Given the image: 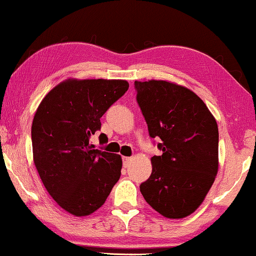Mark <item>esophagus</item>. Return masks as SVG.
<instances>
[{"mask_svg":"<svg viewBox=\"0 0 256 256\" xmlns=\"http://www.w3.org/2000/svg\"><path fill=\"white\" fill-rule=\"evenodd\" d=\"M122 162H124V168H127V166H129V164H130L132 158L130 157H124V158H122Z\"/></svg>","mask_w":256,"mask_h":256,"instance_id":"1","label":"esophagus"}]
</instances>
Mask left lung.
I'll list each match as a JSON object with an SVG mask.
<instances>
[{
  "mask_svg": "<svg viewBox=\"0 0 256 256\" xmlns=\"http://www.w3.org/2000/svg\"><path fill=\"white\" fill-rule=\"evenodd\" d=\"M137 102L151 137H159L160 156L140 186L143 198L162 216L180 220L202 204L218 172V126L195 92L168 80H135Z\"/></svg>",
  "mask_w": 256,
  "mask_h": 256,
  "instance_id": "8db88e82",
  "label": "left lung"
}]
</instances>
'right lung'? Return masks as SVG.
I'll use <instances>...</instances> for the list:
<instances>
[{"instance_id": "right-lung-1", "label": "right lung", "mask_w": 256, "mask_h": 256, "mask_svg": "<svg viewBox=\"0 0 256 256\" xmlns=\"http://www.w3.org/2000/svg\"><path fill=\"white\" fill-rule=\"evenodd\" d=\"M124 80L68 78L44 97L32 122L33 162L55 202L76 217L105 203L121 176L120 154L94 149L100 118L124 94Z\"/></svg>"}]
</instances>
